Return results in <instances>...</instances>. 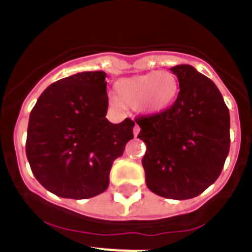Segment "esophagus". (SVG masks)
Instances as JSON below:
<instances>
[{"instance_id":"esophagus-1","label":"esophagus","mask_w":252,"mask_h":252,"mask_svg":"<svg viewBox=\"0 0 252 252\" xmlns=\"http://www.w3.org/2000/svg\"><path fill=\"white\" fill-rule=\"evenodd\" d=\"M133 136L135 137H137V135H139L140 133V127H139V125H135V126H133Z\"/></svg>"}]
</instances>
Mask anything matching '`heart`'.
<instances>
[{
	"label": "heart",
	"instance_id": "obj_1",
	"mask_svg": "<svg viewBox=\"0 0 252 252\" xmlns=\"http://www.w3.org/2000/svg\"><path fill=\"white\" fill-rule=\"evenodd\" d=\"M115 92L117 99H113V103L116 106L121 103L136 108L144 115H159L174 103L179 92V81L169 70H153L122 78L115 84Z\"/></svg>",
	"mask_w": 252,
	"mask_h": 252
}]
</instances>
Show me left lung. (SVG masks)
<instances>
[{"instance_id": "left-lung-1", "label": "left lung", "mask_w": 252, "mask_h": 252, "mask_svg": "<svg viewBox=\"0 0 252 252\" xmlns=\"http://www.w3.org/2000/svg\"><path fill=\"white\" fill-rule=\"evenodd\" d=\"M179 94L165 112L141 116L140 140L146 186L169 199H190L221 174L230 151V111L221 92L206 75L188 64L170 68Z\"/></svg>"}]
</instances>
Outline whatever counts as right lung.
I'll list each match as a JSON object with an SVG mask.
<instances>
[{"instance_id": "1", "label": "right lung", "mask_w": 252, "mask_h": 252, "mask_svg": "<svg viewBox=\"0 0 252 252\" xmlns=\"http://www.w3.org/2000/svg\"><path fill=\"white\" fill-rule=\"evenodd\" d=\"M106 77L95 70L59 79L31 111L26 157L37 182L58 197L87 199L103 193L113 161L133 137L130 119H106Z\"/></svg>"}]
</instances>
